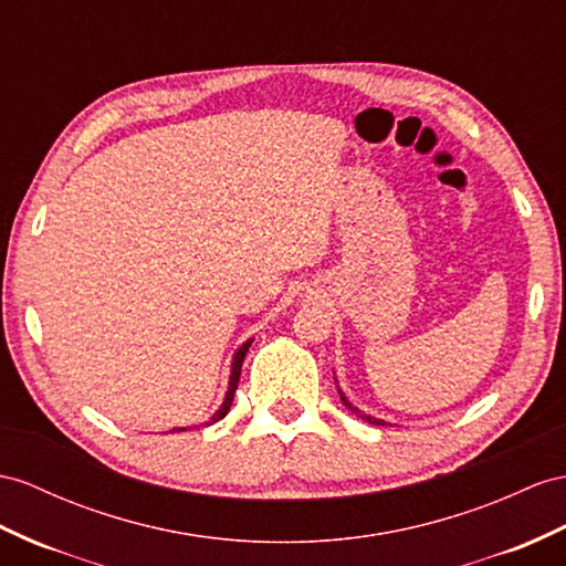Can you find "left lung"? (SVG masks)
Returning <instances> with one entry per match:
<instances>
[{"label":"left lung","instance_id":"1","mask_svg":"<svg viewBox=\"0 0 566 566\" xmlns=\"http://www.w3.org/2000/svg\"><path fill=\"white\" fill-rule=\"evenodd\" d=\"M339 397H342V401H344V407L346 409H352L356 416H360V418H364V421H368V423H373V426H385V421H378V418H373V416H366V413H360L356 407H352V403H349V399H346L344 397V392H342V389H339Z\"/></svg>","mask_w":566,"mask_h":566}]
</instances>
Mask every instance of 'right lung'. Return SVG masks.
<instances>
[{
  "label": "right lung",
  "mask_w": 566,
  "mask_h": 566,
  "mask_svg": "<svg viewBox=\"0 0 566 566\" xmlns=\"http://www.w3.org/2000/svg\"><path fill=\"white\" fill-rule=\"evenodd\" d=\"M249 346H251V339L245 342V344L241 346V349L234 354V360H231L229 389H227V395H224L222 407L214 411V416L210 418V421H208L206 426H210V423H217V421H222V418L229 413V407H231V401H234V392H237V387H239V378H241V364H243V358H245V352H249ZM179 430H186V428H171V432H179Z\"/></svg>",
  "instance_id": "1"
}]
</instances>
